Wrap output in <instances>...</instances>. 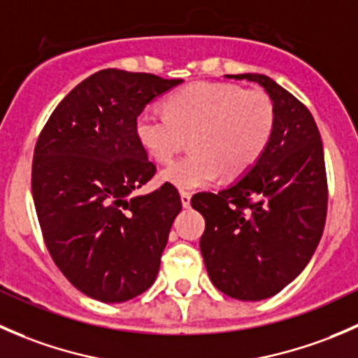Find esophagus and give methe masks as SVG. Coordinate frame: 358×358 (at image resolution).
<instances>
[{"instance_id":"esophagus-1","label":"esophagus","mask_w":358,"mask_h":358,"mask_svg":"<svg viewBox=\"0 0 358 358\" xmlns=\"http://www.w3.org/2000/svg\"><path fill=\"white\" fill-rule=\"evenodd\" d=\"M180 197H182V204L185 206V208H189L190 206V192H185V190H182V192H180Z\"/></svg>"}]
</instances>
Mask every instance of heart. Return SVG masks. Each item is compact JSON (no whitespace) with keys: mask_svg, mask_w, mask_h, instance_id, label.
Returning <instances> with one entry per match:
<instances>
[{"mask_svg":"<svg viewBox=\"0 0 358 358\" xmlns=\"http://www.w3.org/2000/svg\"><path fill=\"white\" fill-rule=\"evenodd\" d=\"M166 112L145 109L135 122L138 142L154 161L169 162L190 136L189 156L161 173V180L182 190L237 178L265 154L275 109L265 92L232 83L201 81L168 96Z\"/></svg>","mask_w":358,"mask_h":358,"instance_id":"b5f03b06","label":"heart"}]
</instances>
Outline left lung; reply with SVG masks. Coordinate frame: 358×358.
Returning a JSON list of instances; mask_svg holds the SVG:
<instances>
[{
    "label": "left lung",
    "instance_id": "obj_1",
    "mask_svg": "<svg viewBox=\"0 0 358 358\" xmlns=\"http://www.w3.org/2000/svg\"><path fill=\"white\" fill-rule=\"evenodd\" d=\"M258 83L275 109L265 154L229 189L199 192L192 206L206 230L201 252L216 289L241 301L277 294L308 265L327 216L322 140L310 110L263 74H236Z\"/></svg>",
    "mask_w": 358,
    "mask_h": 358
}]
</instances>
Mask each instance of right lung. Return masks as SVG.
I'll return each mask as SVG.
<instances>
[{
    "mask_svg": "<svg viewBox=\"0 0 358 358\" xmlns=\"http://www.w3.org/2000/svg\"><path fill=\"white\" fill-rule=\"evenodd\" d=\"M182 79L103 69L52 112L32 157V197L43 239L76 289L103 303L142 294L156 280L173 220L169 183L129 197L156 175L135 122Z\"/></svg>",
    "mask_w": 358,
    "mask_h": 358,
    "instance_id": "add662e5",
    "label": "right lung"
}]
</instances>
